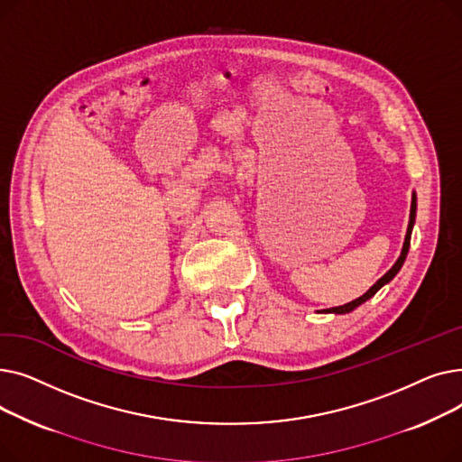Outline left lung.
I'll return each instance as SVG.
<instances>
[{
	"instance_id": "1",
	"label": "left lung",
	"mask_w": 462,
	"mask_h": 462,
	"mask_svg": "<svg viewBox=\"0 0 462 462\" xmlns=\"http://www.w3.org/2000/svg\"><path fill=\"white\" fill-rule=\"evenodd\" d=\"M414 218H416V194H414V199H411V208H410V223H408V230H406V237H404V245H402V251H401V256H399V260L393 263V268L387 272L382 279H378L365 294H363L361 298H357V300H354V301H350V303H346V305H338V307H331V309H324V312H335V314H345V312H350V310H354L356 307H359L361 303H365L367 300H371L378 290L383 286V284H387L390 282L397 273H399V270L402 268V263H404V258H406V254H408V247H410V234H411V226H414Z\"/></svg>"
}]
</instances>
